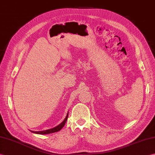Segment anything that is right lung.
<instances>
[{
	"label": "right lung",
	"mask_w": 155,
	"mask_h": 155,
	"mask_svg": "<svg viewBox=\"0 0 155 155\" xmlns=\"http://www.w3.org/2000/svg\"><path fill=\"white\" fill-rule=\"evenodd\" d=\"M68 116H69V113L67 114V116L64 119V121L61 123V124H59V125H57V127L52 128V129H48V130H45V131H30L32 133H34V134H41V135H45V134H53V133H55L60 131L61 129L63 127V126L65 124L66 121L67 120V118H68Z\"/></svg>",
	"instance_id": "obj_1"
}]
</instances>
